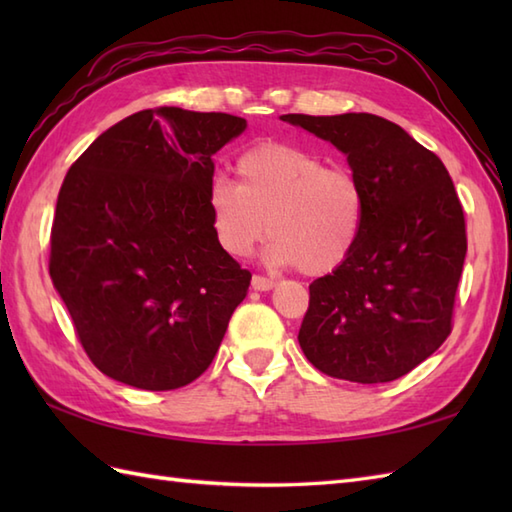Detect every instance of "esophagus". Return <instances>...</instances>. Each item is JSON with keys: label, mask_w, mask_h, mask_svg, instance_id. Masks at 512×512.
I'll use <instances>...</instances> for the list:
<instances>
[{"label": "esophagus", "mask_w": 512, "mask_h": 512, "mask_svg": "<svg viewBox=\"0 0 512 512\" xmlns=\"http://www.w3.org/2000/svg\"><path fill=\"white\" fill-rule=\"evenodd\" d=\"M250 284H253L255 290H270V288L275 286V281L268 279V277H262V275H255L253 281H250Z\"/></svg>", "instance_id": "34e87169"}]
</instances>
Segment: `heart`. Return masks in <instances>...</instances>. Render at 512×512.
<instances>
[{"label":"heart","instance_id":"1","mask_svg":"<svg viewBox=\"0 0 512 512\" xmlns=\"http://www.w3.org/2000/svg\"><path fill=\"white\" fill-rule=\"evenodd\" d=\"M235 169L237 182L215 176L206 193L224 253L248 257L268 231V262L312 277L332 273L354 253L367 200L352 171L288 143L248 147Z\"/></svg>","mask_w":512,"mask_h":512}]
</instances>
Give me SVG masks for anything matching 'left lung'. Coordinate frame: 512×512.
Returning <instances> with one entry per match:
<instances>
[{
    "instance_id": "8db88e82",
    "label": "left lung",
    "mask_w": 512,
    "mask_h": 512,
    "mask_svg": "<svg viewBox=\"0 0 512 512\" xmlns=\"http://www.w3.org/2000/svg\"><path fill=\"white\" fill-rule=\"evenodd\" d=\"M281 121L343 151L367 200L354 253L310 284L301 350L319 372L350 383L405 376L453 328L466 224L449 171L405 129L374 114Z\"/></svg>"
}]
</instances>
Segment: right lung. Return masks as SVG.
<instances>
[{
    "mask_svg": "<svg viewBox=\"0 0 512 512\" xmlns=\"http://www.w3.org/2000/svg\"><path fill=\"white\" fill-rule=\"evenodd\" d=\"M239 116L156 107L123 118L65 176L50 277L90 361L169 391L206 372L250 273L217 244L206 193Z\"/></svg>",
    "mask_w": 512,
    "mask_h": 512,
    "instance_id": "add662e5",
    "label": "right lung"
}]
</instances>
